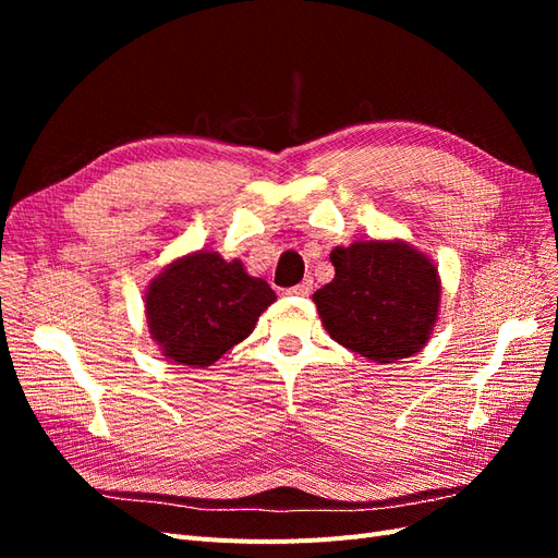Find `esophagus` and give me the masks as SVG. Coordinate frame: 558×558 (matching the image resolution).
<instances>
[{"label":"esophagus","mask_w":558,"mask_h":558,"mask_svg":"<svg viewBox=\"0 0 558 558\" xmlns=\"http://www.w3.org/2000/svg\"><path fill=\"white\" fill-rule=\"evenodd\" d=\"M312 283H314V279H312V277H307L305 281L298 283V286H293V289H289L286 293H289V295H300V298H305V295H310V293H312Z\"/></svg>","instance_id":"esophagus-1"}]
</instances>
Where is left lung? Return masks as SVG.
Returning a JSON list of instances; mask_svg holds the SVG:
<instances>
[{
	"mask_svg": "<svg viewBox=\"0 0 558 558\" xmlns=\"http://www.w3.org/2000/svg\"><path fill=\"white\" fill-rule=\"evenodd\" d=\"M330 260L335 277L312 300L335 342L379 365L426 347L442 302L430 256L396 238L335 246Z\"/></svg>",
	"mask_w": 558,
	"mask_h": 558,
	"instance_id": "8db88e82",
	"label": "left lung"
}]
</instances>
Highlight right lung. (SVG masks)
Instances as JSON below:
<instances>
[{
	"mask_svg": "<svg viewBox=\"0 0 558 558\" xmlns=\"http://www.w3.org/2000/svg\"><path fill=\"white\" fill-rule=\"evenodd\" d=\"M277 300L269 283L251 277L240 258L191 251L167 263L144 293L150 340L174 365L209 367L256 328Z\"/></svg>",
	"mask_w": 558,
	"mask_h": 558,
	"instance_id": "right-lung-1",
	"label": "right lung"
}]
</instances>
